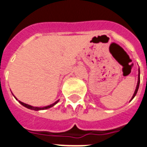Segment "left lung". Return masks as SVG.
<instances>
[{
  "mask_svg": "<svg viewBox=\"0 0 147 147\" xmlns=\"http://www.w3.org/2000/svg\"><path fill=\"white\" fill-rule=\"evenodd\" d=\"M140 69H138V81H137V87H136V89H135V92L134 93V94H133L132 98H131V99H130V100H133V98H134L135 96H136V94H137V91H138V88H139V85H140Z\"/></svg>",
  "mask_w": 147,
  "mask_h": 147,
  "instance_id": "left-lung-1",
  "label": "left lung"
}]
</instances>
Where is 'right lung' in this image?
Wrapping results in <instances>:
<instances>
[{
  "instance_id": "obj_1",
  "label": "right lung",
  "mask_w": 147,
  "mask_h": 147,
  "mask_svg": "<svg viewBox=\"0 0 147 147\" xmlns=\"http://www.w3.org/2000/svg\"><path fill=\"white\" fill-rule=\"evenodd\" d=\"M13 94V93H12ZM14 96V95H13ZM14 98L17 99V98L14 96ZM59 100H56L55 102H54L53 104H52V105H48V106H45V107H33V106H31V105H27V104H25V103L24 102H22V101H20V100H18L19 101V103L20 104V105H22L23 106H24L25 107H26V108H28V109H30V110H33V111H41V110H47V109H49V108H50V107H53L54 105H56L58 102H59Z\"/></svg>"
}]
</instances>
